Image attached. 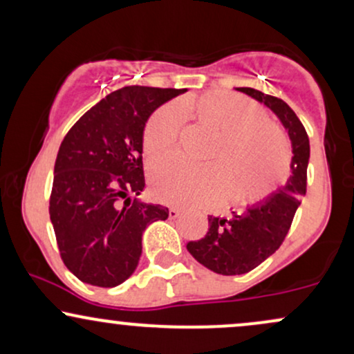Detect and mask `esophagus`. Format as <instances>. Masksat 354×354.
Returning a JSON list of instances; mask_svg holds the SVG:
<instances>
[{"label":"esophagus","instance_id":"obj_1","mask_svg":"<svg viewBox=\"0 0 354 354\" xmlns=\"http://www.w3.org/2000/svg\"><path fill=\"white\" fill-rule=\"evenodd\" d=\"M168 214H169V218H171V219H176V218L180 216V214H181V211H180V209H176V208H169Z\"/></svg>","mask_w":354,"mask_h":354}]
</instances>
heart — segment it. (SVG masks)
Returning a JSON list of instances; mask_svg holds the SVG:
<instances>
[{"instance_id":"b5f03b06","label":"heart","mask_w":354,"mask_h":354,"mask_svg":"<svg viewBox=\"0 0 354 354\" xmlns=\"http://www.w3.org/2000/svg\"><path fill=\"white\" fill-rule=\"evenodd\" d=\"M181 111L196 113L219 133L214 158L223 163L193 166L178 156L156 160L151 166V188L158 200L176 206L209 205L230 188L236 203L265 200L284 180L290 154L283 133L265 120L258 104L234 93L213 91L196 100L158 109L145 129V149L153 156L176 143Z\"/></svg>"}]
</instances>
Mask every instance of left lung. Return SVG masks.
Returning a JSON list of instances; mask_svg holds the SVG:
<instances>
[{
  "label": "left lung",
  "instance_id": "1",
  "mask_svg": "<svg viewBox=\"0 0 354 354\" xmlns=\"http://www.w3.org/2000/svg\"><path fill=\"white\" fill-rule=\"evenodd\" d=\"M258 103L265 104L281 121L291 141V174L283 188L265 200L248 205L231 216H208V233L186 248L203 266L218 274H245L261 265L281 246L290 231L296 209L306 194V169L310 161V140L295 111L283 100L253 88H236Z\"/></svg>",
  "mask_w": 354,
  "mask_h": 354
}]
</instances>
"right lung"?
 <instances>
[{
    "instance_id": "add662e5",
    "label": "right lung",
    "mask_w": 354,
    "mask_h": 354,
    "mask_svg": "<svg viewBox=\"0 0 354 354\" xmlns=\"http://www.w3.org/2000/svg\"><path fill=\"white\" fill-rule=\"evenodd\" d=\"M186 91L121 88L88 109L64 136L50 218L61 259L83 283L113 288L126 281L140 261L143 231L168 218L166 206L138 200L145 189L143 135L149 116Z\"/></svg>"
}]
</instances>
